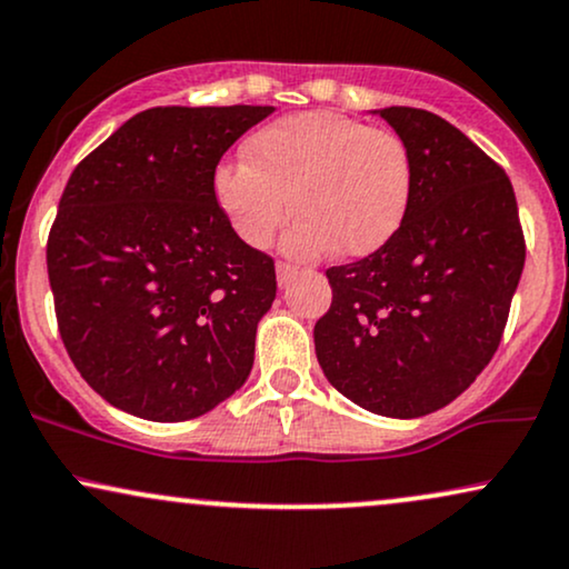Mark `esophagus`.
I'll return each instance as SVG.
<instances>
[{"label":"esophagus","mask_w":569,"mask_h":569,"mask_svg":"<svg viewBox=\"0 0 569 569\" xmlns=\"http://www.w3.org/2000/svg\"><path fill=\"white\" fill-rule=\"evenodd\" d=\"M296 273H298V266H292V263H287V261H279V263H277V279H279V284H287L292 277H296Z\"/></svg>","instance_id":"34e87169"}]
</instances>
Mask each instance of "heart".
Masks as SVG:
<instances>
[{
	"mask_svg": "<svg viewBox=\"0 0 569 569\" xmlns=\"http://www.w3.org/2000/svg\"><path fill=\"white\" fill-rule=\"evenodd\" d=\"M248 160H227L213 187L231 227L252 248L300 219L287 250L361 258L401 229L411 200V152L398 134L340 113H298L256 131Z\"/></svg>",
	"mask_w": 569,
	"mask_h": 569,
	"instance_id": "obj_1",
	"label": "heart"
}]
</instances>
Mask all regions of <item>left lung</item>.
<instances>
[{"label": "left lung", "mask_w": 569, "mask_h": 569, "mask_svg": "<svg viewBox=\"0 0 569 569\" xmlns=\"http://www.w3.org/2000/svg\"><path fill=\"white\" fill-rule=\"evenodd\" d=\"M380 116L411 152L401 229L356 263L332 266V306L313 327L321 371L382 417H425L461 396L499 348L525 266L511 181L430 110Z\"/></svg>", "instance_id": "8db88e82"}]
</instances>
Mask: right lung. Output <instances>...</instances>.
<instances>
[{
    "instance_id": "right-lung-1",
    "label": "right lung",
    "mask_w": 569,
    "mask_h": 569,
    "mask_svg": "<svg viewBox=\"0 0 569 569\" xmlns=\"http://www.w3.org/2000/svg\"><path fill=\"white\" fill-rule=\"evenodd\" d=\"M273 108H150L70 173L47 240L62 346L116 409L184 422L242 388L273 258L216 200L223 152Z\"/></svg>"
}]
</instances>
